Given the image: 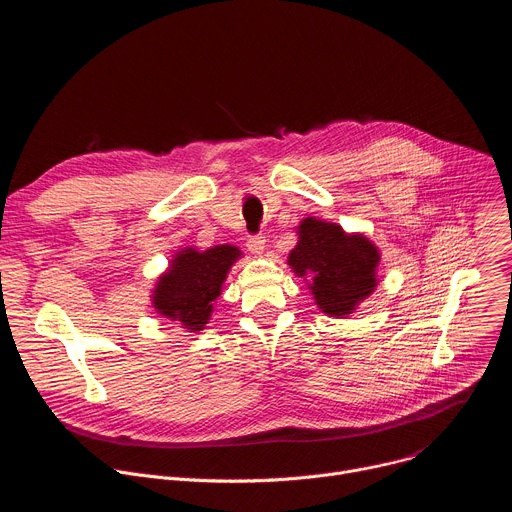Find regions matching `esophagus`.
Listing matches in <instances>:
<instances>
[{"label":"esophagus","instance_id":"obj_1","mask_svg":"<svg viewBox=\"0 0 512 512\" xmlns=\"http://www.w3.org/2000/svg\"><path fill=\"white\" fill-rule=\"evenodd\" d=\"M265 237H251L249 241H247V249L253 253V255H263V251H265Z\"/></svg>","mask_w":512,"mask_h":512}]
</instances>
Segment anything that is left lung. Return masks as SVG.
Returning <instances> with one entry per match:
<instances>
[{
	"instance_id": "obj_1",
	"label": "left lung",
	"mask_w": 512,
	"mask_h": 512,
	"mask_svg": "<svg viewBox=\"0 0 512 512\" xmlns=\"http://www.w3.org/2000/svg\"><path fill=\"white\" fill-rule=\"evenodd\" d=\"M296 235L287 265L308 283L320 312L330 318L354 314L379 285V247L362 233H346L316 216L304 218Z\"/></svg>"
}]
</instances>
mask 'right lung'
<instances>
[{"instance_id":"1","label":"right lung","mask_w":512,"mask_h":512,"mask_svg":"<svg viewBox=\"0 0 512 512\" xmlns=\"http://www.w3.org/2000/svg\"><path fill=\"white\" fill-rule=\"evenodd\" d=\"M241 257L243 253L235 245H216L206 251L182 247L156 279L150 296L152 308L188 332L204 330L231 267Z\"/></svg>"}]
</instances>
